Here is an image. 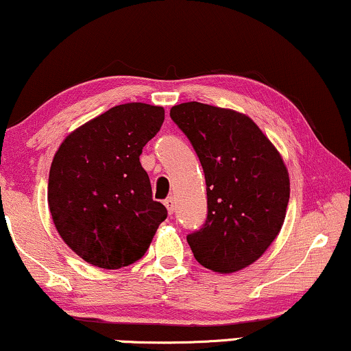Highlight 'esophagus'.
Listing matches in <instances>:
<instances>
[{
	"instance_id": "34e87169",
	"label": "esophagus",
	"mask_w": 351,
	"mask_h": 351,
	"mask_svg": "<svg viewBox=\"0 0 351 351\" xmlns=\"http://www.w3.org/2000/svg\"><path fill=\"white\" fill-rule=\"evenodd\" d=\"M163 202H165V206H167L168 213H170V214L175 213V197H173V196H168L167 199H165Z\"/></svg>"
}]
</instances>
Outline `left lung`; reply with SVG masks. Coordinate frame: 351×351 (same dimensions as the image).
Masks as SVG:
<instances>
[{
    "label": "left lung",
    "instance_id": "1",
    "mask_svg": "<svg viewBox=\"0 0 351 351\" xmlns=\"http://www.w3.org/2000/svg\"><path fill=\"white\" fill-rule=\"evenodd\" d=\"M170 117L191 142L206 178L208 217L186 237L194 258L213 271H239L280 234L289 202L286 165L245 114L191 101L173 106Z\"/></svg>",
    "mask_w": 351,
    "mask_h": 351
}]
</instances>
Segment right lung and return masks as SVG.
Returning a JSON list of instances; mask_svg holds the SVG:
<instances>
[{"instance_id": "right-lung-1", "label": "right lung", "mask_w": 351, "mask_h": 351, "mask_svg": "<svg viewBox=\"0 0 351 351\" xmlns=\"http://www.w3.org/2000/svg\"><path fill=\"white\" fill-rule=\"evenodd\" d=\"M163 119L162 106L119 104L58 147L49 175L50 214L63 242L90 265L117 269L141 260L167 219L138 160Z\"/></svg>"}]
</instances>
